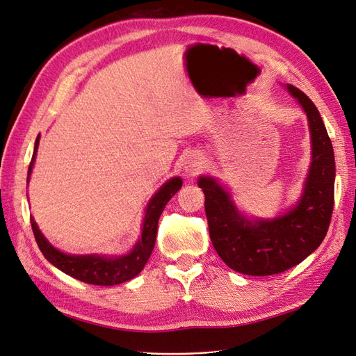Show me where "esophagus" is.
<instances>
[{
    "mask_svg": "<svg viewBox=\"0 0 356 356\" xmlns=\"http://www.w3.org/2000/svg\"><path fill=\"white\" fill-rule=\"evenodd\" d=\"M203 169L202 160L199 156L196 154H190L184 163V172L187 174V177H196L197 174H200Z\"/></svg>",
    "mask_w": 356,
    "mask_h": 356,
    "instance_id": "1",
    "label": "esophagus"
}]
</instances>
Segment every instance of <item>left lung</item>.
<instances>
[{
  "instance_id": "obj_1",
  "label": "left lung",
  "mask_w": 356,
  "mask_h": 356,
  "mask_svg": "<svg viewBox=\"0 0 356 356\" xmlns=\"http://www.w3.org/2000/svg\"><path fill=\"white\" fill-rule=\"evenodd\" d=\"M286 90L307 115L312 143L309 174L294 207L272 220L248 218L217 179L197 181L215 251L243 275L268 276L297 266L322 243L330 227L336 179L332 144L315 104L293 84H286Z\"/></svg>"
}]
</instances>
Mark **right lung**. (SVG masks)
Here are the masks:
<instances>
[{
  "label": "right lung",
  "instance_id": "obj_1",
  "mask_svg": "<svg viewBox=\"0 0 356 356\" xmlns=\"http://www.w3.org/2000/svg\"><path fill=\"white\" fill-rule=\"evenodd\" d=\"M38 144L40 135L37 136V141L34 145V154H32L29 163L26 182H29L32 168H34ZM181 186L182 179L179 177H174L168 179L165 184L154 193V196L149 199L145 208L144 222L141 227V238L136 241L132 250L124 255H74L62 252L44 238V234L40 232L35 220L31 217L32 232H34L37 245L42 255L47 258L49 263L58 267L60 272L72 276L74 279H79L81 282L92 285L113 286L123 284L138 276V273H141L144 266L147 264L156 243L157 224L160 215L163 212L166 203L181 188Z\"/></svg>",
  "mask_w": 356,
  "mask_h": 356
}]
</instances>
